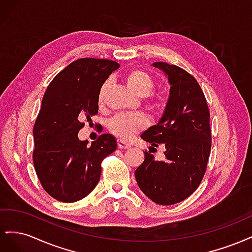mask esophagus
Returning a JSON list of instances; mask_svg holds the SVG:
<instances>
[{
  "label": "esophagus",
  "mask_w": 252,
  "mask_h": 252,
  "mask_svg": "<svg viewBox=\"0 0 252 252\" xmlns=\"http://www.w3.org/2000/svg\"><path fill=\"white\" fill-rule=\"evenodd\" d=\"M118 147L121 148V149H126V148L130 147V145L127 144V143L124 142V141H122V140H118Z\"/></svg>",
  "instance_id": "obj_1"
}]
</instances>
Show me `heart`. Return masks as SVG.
Wrapping results in <instances>:
<instances>
[{
  "label": "heart",
  "instance_id": "1",
  "mask_svg": "<svg viewBox=\"0 0 252 252\" xmlns=\"http://www.w3.org/2000/svg\"><path fill=\"white\" fill-rule=\"evenodd\" d=\"M125 83L133 94L139 96L148 95L155 86L154 79L146 71L141 69H132L125 75ZM109 86V81H105L100 87L97 94V102L103 105L106 100V94ZM147 107L151 110H157L161 100L158 96H151L146 101ZM148 118L143 113H120L110 120L109 130L119 138L129 140L136 133L143 131L148 126Z\"/></svg>",
  "mask_w": 252,
  "mask_h": 252
}]
</instances>
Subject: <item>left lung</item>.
<instances>
[{
  "mask_svg": "<svg viewBox=\"0 0 252 252\" xmlns=\"http://www.w3.org/2000/svg\"><path fill=\"white\" fill-rule=\"evenodd\" d=\"M154 66L168 77L170 94L162 119L141 138L155 147L164 144L166 159L157 161L150 151L145 150L135 180L151 201L173 205L195 191L207 169L211 149L210 112L193 75L164 62H156Z\"/></svg>",
  "mask_w": 252,
  "mask_h": 252,
  "instance_id": "1",
  "label": "left lung"
}]
</instances>
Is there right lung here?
Returning <instances> with one entry per match:
<instances>
[{"label": "right lung", "mask_w": 252, "mask_h": 252, "mask_svg": "<svg viewBox=\"0 0 252 252\" xmlns=\"http://www.w3.org/2000/svg\"><path fill=\"white\" fill-rule=\"evenodd\" d=\"M119 67L111 60L79 59L45 91L33 126L32 159L41 185L53 199L73 203L87 196L100 180L103 159L117 149L111 134L100 135L89 146L78 133L97 113L98 90Z\"/></svg>", "instance_id": "right-lung-1"}]
</instances>
